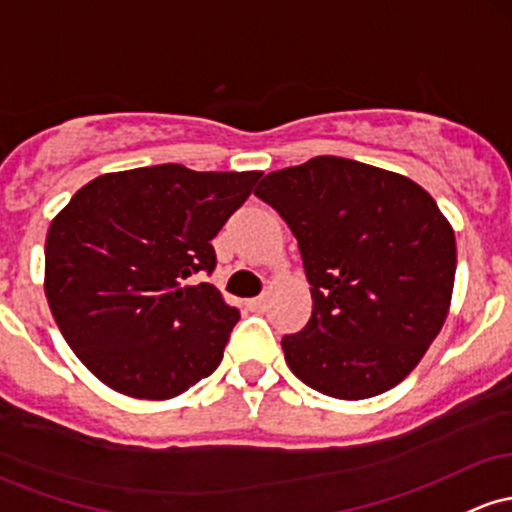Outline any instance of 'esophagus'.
Masks as SVG:
<instances>
[{"label": "esophagus", "instance_id": "1", "mask_svg": "<svg viewBox=\"0 0 512 512\" xmlns=\"http://www.w3.org/2000/svg\"><path fill=\"white\" fill-rule=\"evenodd\" d=\"M247 308L255 313H262L267 308V296H257V299H250L247 301Z\"/></svg>", "mask_w": 512, "mask_h": 512}]
</instances>
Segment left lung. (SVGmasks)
Masks as SVG:
<instances>
[{
  "label": "left lung",
  "mask_w": 512,
  "mask_h": 512,
  "mask_svg": "<svg viewBox=\"0 0 512 512\" xmlns=\"http://www.w3.org/2000/svg\"><path fill=\"white\" fill-rule=\"evenodd\" d=\"M294 238L311 284L289 369L342 401L393 389L418 367L452 301L457 243L435 199L403 174L320 155L255 189Z\"/></svg>",
  "instance_id": "8db88e82"
}]
</instances>
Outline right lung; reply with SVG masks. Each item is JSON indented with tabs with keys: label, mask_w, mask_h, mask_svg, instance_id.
I'll use <instances>...</instances> for the list:
<instances>
[{
	"label": "right lung",
	"mask_w": 512,
	"mask_h": 512,
	"mask_svg": "<svg viewBox=\"0 0 512 512\" xmlns=\"http://www.w3.org/2000/svg\"><path fill=\"white\" fill-rule=\"evenodd\" d=\"M262 172L155 165L92 179L53 218L46 296L80 362L114 391L179 396L221 364L240 311L192 274Z\"/></svg>",
	"instance_id": "obj_1"
}]
</instances>
